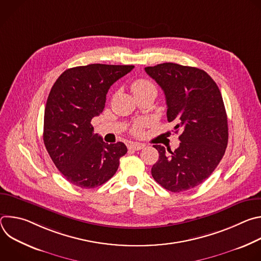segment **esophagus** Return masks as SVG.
<instances>
[{
	"mask_svg": "<svg viewBox=\"0 0 261 261\" xmlns=\"http://www.w3.org/2000/svg\"><path fill=\"white\" fill-rule=\"evenodd\" d=\"M143 147H144V144L139 143V142H132L129 145V148H131V150H134V151H139V150H141V148H143Z\"/></svg>",
	"mask_w": 261,
	"mask_h": 261,
	"instance_id": "34e87169",
	"label": "esophagus"
}]
</instances>
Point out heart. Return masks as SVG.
<instances>
[{"label":"heart","mask_w":261,"mask_h":261,"mask_svg":"<svg viewBox=\"0 0 261 261\" xmlns=\"http://www.w3.org/2000/svg\"><path fill=\"white\" fill-rule=\"evenodd\" d=\"M131 90H132V92L135 96H138V95H141V94H144V93H147V92H151V91L156 92V87L151 81L140 79V80H136L135 82L132 83ZM141 127H142V123H138L134 126L133 131L135 133H139Z\"/></svg>","instance_id":"b5f03b06"}]
</instances>
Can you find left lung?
Masks as SVG:
<instances>
[{"label":"left lung","instance_id":"left-lung-1","mask_svg":"<svg viewBox=\"0 0 261 261\" xmlns=\"http://www.w3.org/2000/svg\"><path fill=\"white\" fill-rule=\"evenodd\" d=\"M144 70L163 90L167 121L175 124V133L180 132L174 152L153 145L159 159L152 175L174 193L195 188L213 173L227 146V116L221 92L205 71L195 67L163 63Z\"/></svg>","mask_w":261,"mask_h":261}]
</instances>
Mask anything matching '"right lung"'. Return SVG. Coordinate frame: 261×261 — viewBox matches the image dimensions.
I'll return each instance as SVG.
<instances>
[{"instance_id": "1", "label": "right lung", "mask_w": 261, "mask_h": 261, "mask_svg": "<svg viewBox=\"0 0 261 261\" xmlns=\"http://www.w3.org/2000/svg\"><path fill=\"white\" fill-rule=\"evenodd\" d=\"M133 68L105 64L70 68L49 92L43 141L56 167L77 187L96 188L107 181L127 153L123 142H104L91 121L103 111L109 88Z\"/></svg>"}]
</instances>
